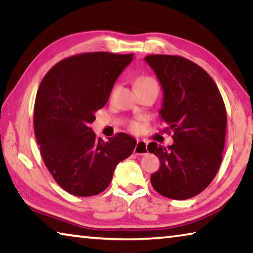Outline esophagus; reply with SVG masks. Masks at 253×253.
<instances>
[{
	"label": "esophagus",
	"instance_id": "obj_1",
	"mask_svg": "<svg viewBox=\"0 0 253 253\" xmlns=\"http://www.w3.org/2000/svg\"><path fill=\"white\" fill-rule=\"evenodd\" d=\"M134 153L137 154V155H143V154H146L147 153V143L143 142V140H137Z\"/></svg>",
	"mask_w": 253,
	"mask_h": 253
}]
</instances>
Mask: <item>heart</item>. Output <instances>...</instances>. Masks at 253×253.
<instances>
[{"mask_svg": "<svg viewBox=\"0 0 253 253\" xmlns=\"http://www.w3.org/2000/svg\"><path fill=\"white\" fill-rule=\"evenodd\" d=\"M136 87H137V90H138V89L146 88V87H158V84L155 79L152 78V77L145 76V77H140V78L137 80ZM116 90H117V84L114 85L113 89H111V96H114V93L116 92ZM128 128L134 132L139 131L140 128H142V121H139V119L130 121L128 123Z\"/></svg>", "mask_w": 253, "mask_h": 253, "instance_id": "b5f03b06", "label": "heart"}]
</instances>
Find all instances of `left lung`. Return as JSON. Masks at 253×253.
<instances>
[{"mask_svg": "<svg viewBox=\"0 0 253 253\" xmlns=\"http://www.w3.org/2000/svg\"><path fill=\"white\" fill-rule=\"evenodd\" d=\"M164 97L160 110L174 143L148 144L161 166L151 175L163 196L186 200L200 194L215 177L225 144L226 109L219 88L203 68L179 55L149 54Z\"/></svg>", "mask_w": 253, "mask_h": 253, "instance_id": "1", "label": "left lung"}]
</instances>
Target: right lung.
<instances>
[{
    "instance_id": "add662e5",
    "label": "right lung",
    "mask_w": 253,
    "mask_h": 253,
    "mask_svg": "<svg viewBox=\"0 0 253 253\" xmlns=\"http://www.w3.org/2000/svg\"><path fill=\"white\" fill-rule=\"evenodd\" d=\"M132 55L75 54L54 65L41 81L34 104V134L46 169L68 193L81 198L101 193L118 163L134 151L136 140L125 132L104 142L90 128Z\"/></svg>"
}]
</instances>
